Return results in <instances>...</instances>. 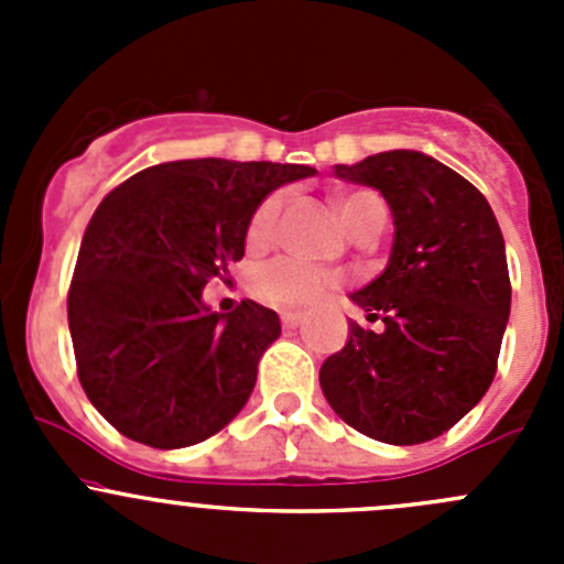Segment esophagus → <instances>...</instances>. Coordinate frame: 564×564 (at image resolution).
I'll use <instances>...</instances> for the list:
<instances>
[{
  "label": "esophagus",
  "instance_id": "obj_1",
  "mask_svg": "<svg viewBox=\"0 0 564 564\" xmlns=\"http://www.w3.org/2000/svg\"><path fill=\"white\" fill-rule=\"evenodd\" d=\"M303 322H305V316L300 314V311H283V314H281V324H283V327H289V329L300 327Z\"/></svg>",
  "mask_w": 564,
  "mask_h": 564
}]
</instances>
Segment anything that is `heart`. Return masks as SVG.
<instances>
[{
	"label": "heart",
	"instance_id": "1",
	"mask_svg": "<svg viewBox=\"0 0 564 564\" xmlns=\"http://www.w3.org/2000/svg\"><path fill=\"white\" fill-rule=\"evenodd\" d=\"M281 207L283 198L272 193L253 209L246 231L248 248H264L275 237ZM371 209H384L373 193L357 191L338 198V213L346 229L360 224ZM250 286H253L256 297L275 305V308H311V305L333 297L344 286V275L335 270H322V267L308 264V261L292 259V256H278V259L267 261L256 270Z\"/></svg>",
	"mask_w": 564,
	"mask_h": 564
}]
</instances>
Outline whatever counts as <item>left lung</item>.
<instances>
[{"label":"left lung","mask_w":564,"mask_h":564,"mask_svg":"<svg viewBox=\"0 0 564 564\" xmlns=\"http://www.w3.org/2000/svg\"><path fill=\"white\" fill-rule=\"evenodd\" d=\"M335 174L382 193L395 237L382 275L351 294L384 329L349 322L346 346L318 371L322 392L371 440H436L497 373L510 316L502 231L486 196L423 152H379Z\"/></svg>","instance_id":"1"}]
</instances>
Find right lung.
<instances>
[{
  "instance_id": "obj_1",
  "label": "right lung",
  "mask_w": 564,
  "mask_h": 564,
  "mask_svg": "<svg viewBox=\"0 0 564 564\" xmlns=\"http://www.w3.org/2000/svg\"><path fill=\"white\" fill-rule=\"evenodd\" d=\"M311 174L294 163L172 161L100 202L78 248L67 324L78 382L119 434L174 451L240 414L281 322L253 300L213 314L202 292L246 256L267 193Z\"/></svg>"
}]
</instances>
